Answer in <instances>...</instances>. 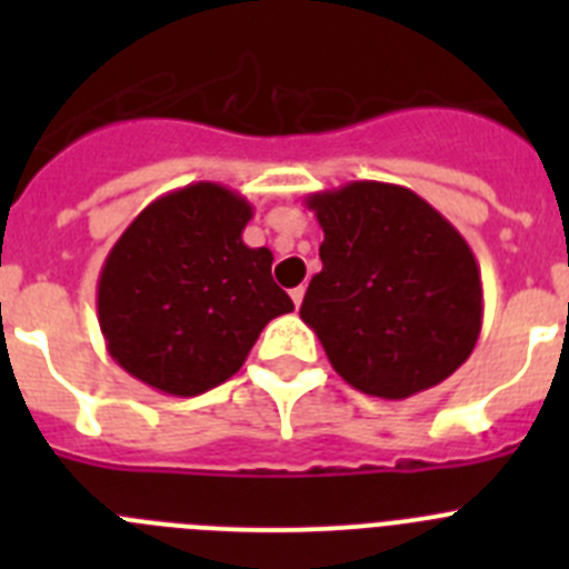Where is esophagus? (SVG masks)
Returning a JSON list of instances; mask_svg holds the SVG:
<instances>
[{
    "mask_svg": "<svg viewBox=\"0 0 569 569\" xmlns=\"http://www.w3.org/2000/svg\"><path fill=\"white\" fill-rule=\"evenodd\" d=\"M290 299H293L296 308H301V301H305V284H299V288L290 290Z\"/></svg>",
    "mask_w": 569,
    "mask_h": 569,
    "instance_id": "1",
    "label": "esophagus"
}]
</instances>
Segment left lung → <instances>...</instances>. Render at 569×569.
I'll return each mask as SVG.
<instances>
[{"label":"left lung","instance_id":"8db88e82","mask_svg":"<svg viewBox=\"0 0 569 569\" xmlns=\"http://www.w3.org/2000/svg\"><path fill=\"white\" fill-rule=\"evenodd\" d=\"M325 230L301 301L336 373L379 399L453 376L481 333V273L465 236L413 190L350 182L308 196Z\"/></svg>","mask_w":569,"mask_h":569}]
</instances>
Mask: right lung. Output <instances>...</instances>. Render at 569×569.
<instances>
[{
    "mask_svg": "<svg viewBox=\"0 0 569 569\" xmlns=\"http://www.w3.org/2000/svg\"><path fill=\"white\" fill-rule=\"evenodd\" d=\"M253 208L216 182L150 202L110 248L97 308L108 353L168 396H199L244 365L270 319L293 301L270 276L273 253L248 248Z\"/></svg>",
    "mask_w": 569,
    "mask_h": 569,
    "instance_id": "add662e5",
    "label": "right lung"
}]
</instances>
